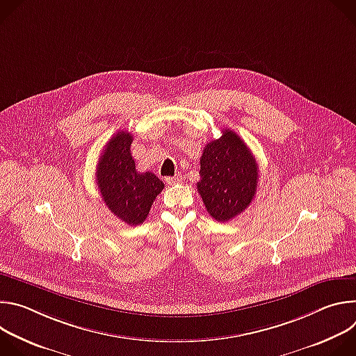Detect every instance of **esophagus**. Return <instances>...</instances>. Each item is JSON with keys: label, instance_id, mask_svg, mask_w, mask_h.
Returning a JSON list of instances; mask_svg holds the SVG:
<instances>
[{"label": "esophagus", "instance_id": "1", "mask_svg": "<svg viewBox=\"0 0 356 356\" xmlns=\"http://www.w3.org/2000/svg\"><path fill=\"white\" fill-rule=\"evenodd\" d=\"M181 180H183L181 175H176V176H173V177H166V183L170 184V186L177 184V183H181Z\"/></svg>", "mask_w": 356, "mask_h": 356}]
</instances>
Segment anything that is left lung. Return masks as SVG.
I'll use <instances>...</instances> for the list:
<instances>
[{"instance_id": "left-lung-1", "label": "left lung", "mask_w": 356, "mask_h": 356, "mask_svg": "<svg viewBox=\"0 0 356 356\" xmlns=\"http://www.w3.org/2000/svg\"><path fill=\"white\" fill-rule=\"evenodd\" d=\"M258 163L246 143L231 129L209 142L200 158L197 191L209 214L225 222L250 204L258 188Z\"/></svg>"}]
</instances>
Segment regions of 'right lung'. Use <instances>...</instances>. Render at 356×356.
Returning <instances> with one entry per match:
<instances>
[{
  "label": "right lung",
  "mask_w": 356,
  "mask_h": 356,
  "mask_svg": "<svg viewBox=\"0 0 356 356\" xmlns=\"http://www.w3.org/2000/svg\"><path fill=\"white\" fill-rule=\"evenodd\" d=\"M132 135L117 132L97 165V184L106 206L128 225L142 224L165 184L154 173L136 172L131 155Z\"/></svg>",
  "instance_id": "1"
}]
</instances>
